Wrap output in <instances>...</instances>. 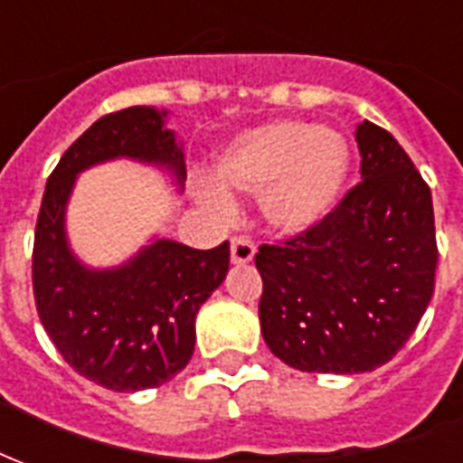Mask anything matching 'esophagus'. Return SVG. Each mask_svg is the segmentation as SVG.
<instances>
[{
	"label": "esophagus",
	"instance_id": "34e87169",
	"mask_svg": "<svg viewBox=\"0 0 463 463\" xmlns=\"http://www.w3.org/2000/svg\"><path fill=\"white\" fill-rule=\"evenodd\" d=\"M256 254V246L254 241L249 239V236H234L232 239V261L234 264H249Z\"/></svg>",
	"mask_w": 463,
	"mask_h": 463
}]
</instances>
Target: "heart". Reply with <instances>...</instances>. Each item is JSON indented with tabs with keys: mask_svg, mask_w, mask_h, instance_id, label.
<instances>
[{
	"mask_svg": "<svg viewBox=\"0 0 463 463\" xmlns=\"http://www.w3.org/2000/svg\"><path fill=\"white\" fill-rule=\"evenodd\" d=\"M350 153L345 137L330 128L301 120H279L239 135L217 160L222 187L261 194L266 222L279 232H306L328 214L345 182ZM217 214L232 204L219 190L202 192Z\"/></svg>",
	"mask_w": 463,
	"mask_h": 463,
	"instance_id": "obj_1",
	"label": "heart"
}]
</instances>
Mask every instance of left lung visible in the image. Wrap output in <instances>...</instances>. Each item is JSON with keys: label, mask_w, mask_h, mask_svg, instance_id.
Wrapping results in <instances>:
<instances>
[{"label": "left lung", "mask_w": 463, "mask_h": 463, "mask_svg": "<svg viewBox=\"0 0 463 463\" xmlns=\"http://www.w3.org/2000/svg\"><path fill=\"white\" fill-rule=\"evenodd\" d=\"M360 177L318 224L261 244L269 350L303 373H370L392 360L430 306L437 234L430 184L380 125H357Z\"/></svg>", "instance_id": "left-lung-1"}]
</instances>
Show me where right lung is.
Returning a JSON list of instances; mask_svg holds the SVG:
<instances>
[{
  "label": "right lung",
  "instance_id": "right-lung-1",
  "mask_svg": "<svg viewBox=\"0 0 463 463\" xmlns=\"http://www.w3.org/2000/svg\"><path fill=\"white\" fill-rule=\"evenodd\" d=\"M162 118L165 110L145 106L98 118L49 175L33 232V301L43 330L76 373L116 392L160 387L190 363L199 306L229 271V241L199 251L157 239L113 271H90L69 251L63 209L80 170L135 157L184 180L182 150Z\"/></svg>",
  "mask_w": 463,
  "mask_h": 463
}]
</instances>
